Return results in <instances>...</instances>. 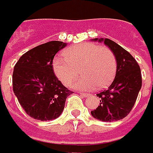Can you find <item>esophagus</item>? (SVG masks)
<instances>
[{
  "label": "esophagus",
  "instance_id": "34e87169",
  "mask_svg": "<svg viewBox=\"0 0 153 153\" xmlns=\"http://www.w3.org/2000/svg\"><path fill=\"white\" fill-rule=\"evenodd\" d=\"M80 95L82 96V97H89L90 96V94H87V93H80Z\"/></svg>",
  "mask_w": 153,
  "mask_h": 153
}]
</instances>
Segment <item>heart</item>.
<instances>
[{
    "label": "heart",
    "instance_id": "obj_1",
    "mask_svg": "<svg viewBox=\"0 0 153 153\" xmlns=\"http://www.w3.org/2000/svg\"><path fill=\"white\" fill-rule=\"evenodd\" d=\"M64 58L56 56L52 62L53 71L57 78L66 86H70L78 76H82L74 84L81 90L102 89L113 81L117 71V59L112 50L96 43L75 44L62 53Z\"/></svg>",
    "mask_w": 153,
    "mask_h": 153
}]
</instances>
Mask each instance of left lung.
Returning <instances> with one entry per match:
<instances>
[{"label": "left lung", "instance_id": "1", "mask_svg": "<svg viewBox=\"0 0 153 153\" xmlns=\"http://www.w3.org/2000/svg\"><path fill=\"white\" fill-rule=\"evenodd\" d=\"M98 41H104V44L114 53L117 72L110 87L97 94L100 98V104L91 113L95 118L104 122L117 121L126 117L136 103L142 86L141 71L135 58L120 45L107 38Z\"/></svg>", "mask_w": 153, "mask_h": 153}]
</instances>
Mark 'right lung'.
<instances>
[{
  "mask_svg": "<svg viewBox=\"0 0 153 153\" xmlns=\"http://www.w3.org/2000/svg\"><path fill=\"white\" fill-rule=\"evenodd\" d=\"M65 46L58 41L41 44L23 54L14 67V93L25 112L35 119L57 118L72 93L57 79L52 66L55 55Z\"/></svg>",
  "mask_w": 153,
  "mask_h": 153,
  "instance_id": "right-lung-1",
  "label": "right lung"
}]
</instances>
